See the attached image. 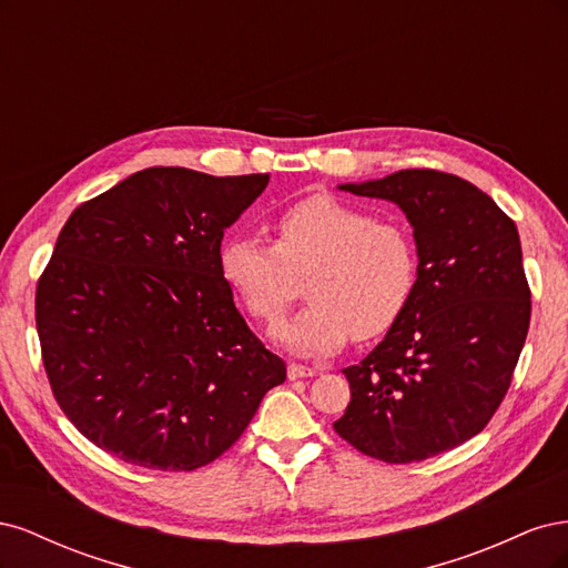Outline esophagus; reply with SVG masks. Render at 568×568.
<instances>
[{"label":"esophagus","mask_w":568,"mask_h":568,"mask_svg":"<svg viewBox=\"0 0 568 568\" xmlns=\"http://www.w3.org/2000/svg\"><path fill=\"white\" fill-rule=\"evenodd\" d=\"M317 372H320V369H315V367H307V365H301V363H291V365H288V369H286L288 379H305V376H317Z\"/></svg>","instance_id":"esophagus-1"}]
</instances>
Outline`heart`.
Masks as SVG:
<instances>
[{
  "label": "heart",
  "instance_id": "1",
  "mask_svg": "<svg viewBox=\"0 0 568 568\" xmlns=\"http://www.w3.org/2000/svg\"><path fill=\"white\" fill-rule=\"evenodd\" d=\"M274 244L234 236L220 251V270L246 313L277 324L305 274L303 311L282 324L277 338L288 351L322 355L386 334L415 296L419 255L400 222L329 194H313L274 217Z\"/></svg>",
  "mask_w": 568,
  "mask_h": 568
}]
</instances>
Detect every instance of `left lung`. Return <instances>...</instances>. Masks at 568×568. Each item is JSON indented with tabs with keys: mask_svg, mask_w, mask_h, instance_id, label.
Wrapping results in <instances>:
<instances>
[{
	"mask_svg": "<svg viewBox=\"0 0 568 568\" xmlns=\"http://www.w3.org/2000/svg\"><path fill=\"white\" fill-rule=\"evenodd\" d=\"M398 203L415 227V296L363 363L334 432L388 464L434 457L480 434L505 400L530 324L514 220L471 182L432 168L343 184Z\"/></svg>",
	"mask_w": 568,
	"mask_h": 568,
	"instance_id": "1",
	"label": "left lung"
}]
</instances>
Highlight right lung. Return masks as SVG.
I'll return each instance as SVG.
<instances>
[{"label": "right lung", "mask_w": 568, "mask_h": 568, "mask_svg": "<svg viewBox=\"0 0 568 568\" xmlns=\"http://www.w3.org/2000/svg\"><path fill=\"white\" fill-rule=\"evenodd\" d=\"M270 175L146 168L80 203L40 274L51 393L97 448L194 471L244 434L286 365L239 315L220 242Z\"/></svg>", "instance_id": "obj_1"}]
</instances>
